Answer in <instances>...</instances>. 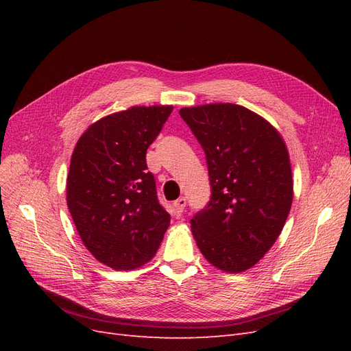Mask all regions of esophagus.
I'll return each mask as SVG.
<instances>
[{
	"mask_svg": "<svg viewBox=\"0 0 351 351\" xmlns=\"http://www.w3.org/2000/svg\"><path fill=\"white\" fill-rule=\"evenodd\" d=\"M186 205H187V200H186V197H178L174 204H173V206H174V210H176V214L177 215H182L183 214V210H184V208H186Z\"/></svg>",
	"mask_w": 351,
	"mask_h": 351,
	"instance_id": "1",
	"label": "esophagus"
}]
</instances>
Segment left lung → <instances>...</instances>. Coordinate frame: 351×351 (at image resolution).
<instances>
[{
	"mask_svg": "<svg viewBox=\"0 0 351 351\" xmlns=\"http://www.w3.org/2000/svg\"><path fill=\"white\" fill-rule=\"evenodd\" d=\"M206 156L208 205L190 219L202 254L214 267L243 272L267 253L289 217L293 176L280 133L236 104L182 108Z\"/></svg>",
	"mask_w": 351,
	"mask_h": 351,
	"instance_id": "obj_1",
	"label": "left lung"
}]
</instances>
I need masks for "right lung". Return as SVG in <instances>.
I'll list each match as a JSON object with an SVG mask.
<instances>
[{"label": "right lung", "mask_w": 351, "mask_h": 351, "mask_svg": "<svg viewBox=\"0 0 351 351\" xmlns=\"http://www.w3.org/2000/svg\"><path fill=\"white\" fill-rule=\"evenodd\" d=\"M173 107H132L92 124L71 155L67 205L95 259L129 271L149 262L169 226L146 151Z\"/></svg>", "instance_id": "add662e5"}]
</instances>
